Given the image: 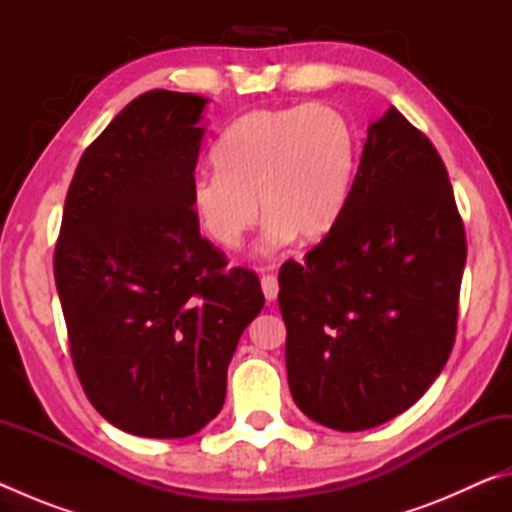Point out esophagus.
<instances>
[{
    "label": "esophagus",
    "mask_w": 512,
    "mask_h": 512,
    "mask_svg": "<svg viewBox=\"0 0 512 512\" xmlns=\"http://www.w3.org/2000/svg\"><path fill=\"white\" fill-rule=\"evenodd\" d=\"M262 291H264V298L268 302H273L277 298V293H280V284H277L275 275H264L262 277Z\"/></svg>",
    "instance_id": "esophagus-1"
}]
</instances>
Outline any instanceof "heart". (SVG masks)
I'll return each mask as SVG.
<instances>
[{
	"label": "heart",
	"instance_id": "1",
	"mask_svg": "<svg viewBox=\"0 0 512 512\" xmlns=\"http://www.w3.org/2000/svg\"><path fill=\"white\" fill-rule=\"evenodd\" d=\"M212 158L216 171L198 173L189 187L201 230L235 250L262 210L259 253L273 255L296 239L311 246L332 235L357 176V135L329 106L253 110L225 128Z\"/></svg>",
	"mask_w": 512,
	"mask_h": 512
}]
</instances>
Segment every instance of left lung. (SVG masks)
Returning a JSON list of instances; mask_svg holds the SVG:
<instances>
[{"label":"left lung","instance_id":"obj_1","mask_svg":"<svg viewBox=\"0 0 512 512\" xmlns=\"http://www.w3.org/2000/svg\"><path fill=\"white\" fill-rule=\"evenodd\" d=\"M465 257L445 164L391 106L368 126L339 225L280 271L298 409L336 431L411 409L452 352Z\"/></svg>","mask_w":512,"mask_h":512}]
</instances>
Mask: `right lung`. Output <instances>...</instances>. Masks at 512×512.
Masks as SVG:
<instances>
[{
  "label": "right lung",
  "mask_w": 512,
  "mask_h": 512,
  "mask_svg": "<svg viewBox=\"0 0 512 512\" xmlns=\"http://www.w3.org/2000/svg\"><path fill=\"white\" fill-rule=\"evenodd\" d=\"M210 99L151 90L85 149L54 275L83 391L117 429L187 438L216 418L264 293L225 271L189 205Z\"/></svg>",
  "instance_id": "add662e5"
}]
</instances>
